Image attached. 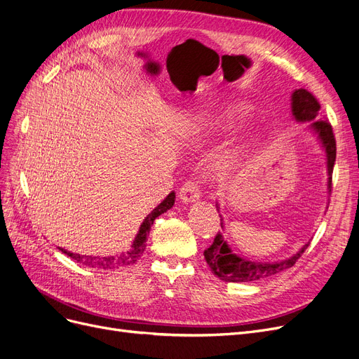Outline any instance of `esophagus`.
<instances>
[{
  "instance_id": "34e87169",
  "label": "esophagus",
  "mask_w": 359,
  "mask_h": 359,
  "mask_svg": "<svg viewBox=\"0 0 359 359\" xmlns=\"http://www.w3.org/2000/svg\"><path fill=\"white\" fill-rule=\"evenodd\" d=\"M198 197H200V189L197 182L193 180H189L180 190V198L185 203L196 202V200H198Z\"/></svg>"
}]
</instances>
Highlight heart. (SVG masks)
I'll list each match as a JSON object with an SVG mask.
<instances>
[{"instance_id":"b5f03b06","label":"heart","mask_w":359,"mask_h":359,"mask_svg":"<svg viewBox=\"0 0 359 359\" xmlns=\"http://www.w3.org/2000/svg\"><path fill=\"white\" fill-rule=\"evenodd\" d=\"M236 113V110H233ZM233 166V156H224L219 161L215 162V169L218 170V174L225 175L226 172Z\"/></svg>"}]
</instances>
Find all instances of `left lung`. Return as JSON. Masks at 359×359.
<instances>
[{
	"mask_svg": "<svg viewBox=\"0 0 359 359\" xmlns=\"http://www.w3.org/2000/svg\"><path fill=\"white\" fill-rule=\"evenodd\" d=\"M321 106L318 100L315 98L308 90H296L292 95V113L297 122H309L311 130L318 135L321 144L327 154V170H328V193H332V177L333 168L336 162V138L333 134V128L327 118H318V111ZM219 210V206L217 203ZM221 217V215H219ZM222 218V217H221ZM222 221V219H221ZM221 226L222 222H221ZM309 243L300 249L296 255L285 261L280 262H252L246 257H240L231 252L226 245L222 233L215 236L212 245L203 252L205 259L212 271L222 281L228 283H252L257 280H264L278 272L292 268L300 256L304 255Z\"/></svg>",
	"mask_w": 359,
	"mask_h": 359,
	"instance_id": "8db88e82",
	"label": "left lung"
}]
</instances>
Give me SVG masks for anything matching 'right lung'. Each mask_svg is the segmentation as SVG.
<instances>
[{"instance_id":"obj_1","label":"right lung","mask_w":359,"mask_h":359,"mask_svg":"<svg viewBox=\"0 0 359 359\" xmlns=\"http://www.w3.org/2000/svg\"><path fill=\"white\" fill-rule=\"evenodd\" d=\"M175 203V193L172 191L166 196V198L163 202L157 206L156 209H153L151 213L147 215V218L142 221L141 226H140V231L133 243L131 249L128 250L126 253H122L121 256H103V257H94V256H85V255H78V253H70L62 248H59L65 255L70 256L72 259H75L76 262L88 266V268H102V269H114V268H119V266H125V265H131L135 264L142 252L146 249V240L147 236L150 234V228L154 222V219L159 217V215L165 213L166 210H169L172 206Z\"/></svg>"}]
</instances>
